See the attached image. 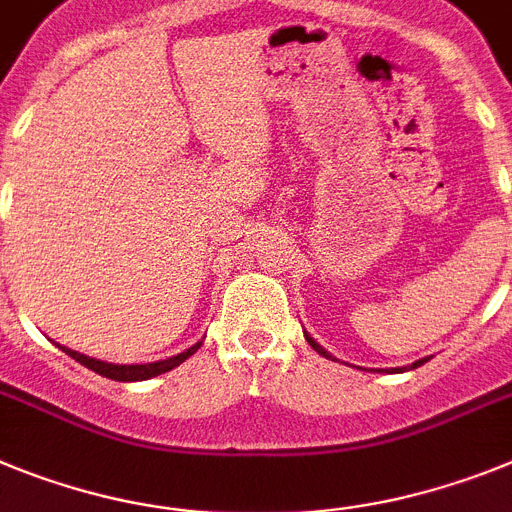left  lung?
Wrapping results in <instances>:
<instances>
[{
	"instance_id": "1",
	"label": "left lung",
	"mask_w": 512,
	"mask_h": 512,
	"mask_svg": "<svg viewBox=\"0 0 512 512\" xmlns=\"http://www.w3.org/2000/svg\"><path fill=\"white\" fill-rule=\"evenodd\" d=\"M304 337H306V342H309L311 348L317 350V353H319V355H324V358H332V361H337L335 355H330V353H327V350H324V348H322V345H319V342H317V340H314V337H311V335H309V332H306V330H304ZM425 361H430V358H420V361H415V363H412V366H404V368H391V371H389V368H386V373H397V371H410V368H417V366H422V363H425ZM379 371H384V368H379Z\"/></svg>"
}]
</instances>
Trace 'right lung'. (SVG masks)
Here are the masks:
<instances>
[{
    "mask_svg": "<svg viewBox=\"0 0 512 512\" xmlns=\"http://www.w3.org/2000/svg\"><path fill=\"white\" fill-rule=\"evenodd\" d=\"M59 345V342H56ZM203 345L201 342H195L193 348L182 350V353L172 355V358H164V361H154V363H108V361H97V358H90V355L77 353V350L66 348V345H59L69 358L79 361L82 366H87L90 371L100 373L105 379H113V381H146V379H154L159 373H167L172 368H177L180 363H185L193 353H198V348Z\"/></svg>",
    "mask_w": 512,
    "mask_h": 512,
    "instance_id": "obj_1",
    "label": "right lung"
}]
</instances>
